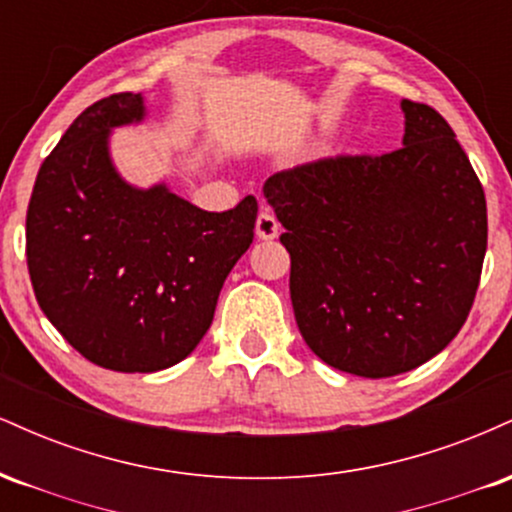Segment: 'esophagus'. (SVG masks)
<instances>
[{
	"instance_id": "obj_1",
	"label": "esophagus",
	"mask_w": 512,
	"mask_h": 512,
	"mask_svg": "<svg viewBox=\"0 0 512 512\" xmlns=\"http://www.w3.org/2000/svg\"><path fill=\"white\" fill-rule=\"evenodd\" d=\"M255 233L260 240H274L279 236V221H276V216L267 207H262L260 216H257Z\"/></svg>"
}]
</instances>
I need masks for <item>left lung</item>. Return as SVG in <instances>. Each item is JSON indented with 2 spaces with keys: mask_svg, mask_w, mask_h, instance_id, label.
<instances>
[{
  "mask_svg": "<svg viewBox=\"0 0 512 512\" xmlns=\"http://www.w3.org/2000/svg\"><path fill=\"white\" fill-rule=\"evenodd\" d=\"M402 149L276 173L262 192L286 228L291 303L327 366L390 378L448 346L472 310L486 197L448 122L402 101Z\"/></svg>",
  "mask_w": 512,
  "mask_h": 512,
  "instance_id": "8db88e82",
  "label": "left lung"
}]
</instances>
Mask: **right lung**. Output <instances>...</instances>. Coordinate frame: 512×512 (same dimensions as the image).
<instances>
[{"mask_svg":"<svg viewBox=\"0 0 512 512\" xmlns=\"http://www.w3.org/2000/svg\"><path fill=\"white\" fill-rule=\"evenodd\" d=\"M144 117L142 93L88 105L40 166L26 216L40 310L81 356L120 373H156L195 351L257 219L255 197L216 214L166 182L122 178L110 134Z\"/></svg>","mask_w":512,"mask_h":512,"instance_id":"1","label":"right lung"}]
</instances>
